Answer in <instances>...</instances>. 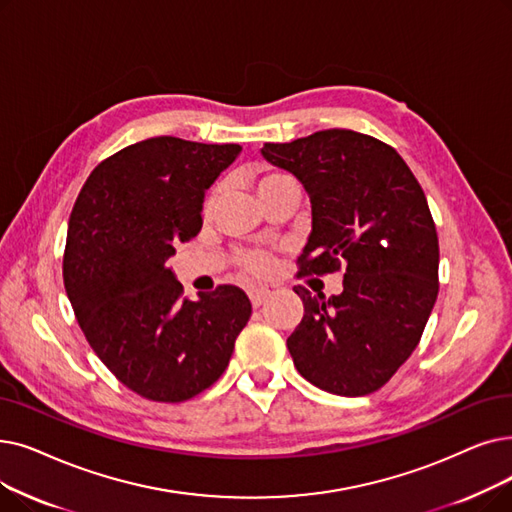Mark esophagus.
<instances>
[{"label": "esophagus", "instance_id": "34e87169", "mask_svg": "<svg viewBox=\"0 0 512 512\" xmlns=\"http://www.w3.org/2000/svg\"><path fill=\"white\" fill-rule=\"evenodd\" d=\"M268 297H270V288L268 286H253V288H249V299H251L253 307H259Z\"/></svg>", "mask_w": 512, "mask_h": 512}]
</instances>
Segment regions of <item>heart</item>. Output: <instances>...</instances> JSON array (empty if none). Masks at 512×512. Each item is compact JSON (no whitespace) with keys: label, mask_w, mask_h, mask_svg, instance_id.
Returning <instances> with one entry per match:
<instances>
[{"label":"heart","mask_w":512,"mask_h":512,"mask_svg":"<svg viewBox=\"0 0 512 512\" xmlns=\"http://www.w3.org/2000/svg\"><path fill=\"white\" fill-rule=\"evenodd\" d=\"M284 177H286V175H282V173H265V175H261L259 180H257V194L263 192L265 188H270L272 184L284 180ZM217 194H219L217 188H213V190L209 192L207 201H205V205H203L205 215H209V213L213 211V207H215V203H217ZM240 263H242V268L247 270V272H251V274H265V272H270V268H272V257H270L268 253L251 251V253L240 255Z\"/></svg>","instance_id":"obj_1"}]
</instances>
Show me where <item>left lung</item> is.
<instances>
[{"label": "left lung", "instance_id": "8db88e82", "mask_svg": "<svg viewBox=\"0 0 512 512\" xmlns=\"http://www.w3.org/2000/svg\"><path fill=\"white\" fill-rule=\"evenodd\" d=\"M261 157L309 196L301 274L345 265L341 295L295 286L305 311L286 347L299 374L343 397L381 389L416 349L439 291L425 192L391 146L351 129L263 144Z\"/></svg>", "mask_w": 512, "mask_h": 512}]
</instances>
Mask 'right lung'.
<instances>
[{"instance_id": "obj_1", "label": "right lung", "mask_w": 512, "mask_h": 512, "mask_svg": "<svg viewBox=\"0 0 512 512\" xmlns=\"http://www.w3.org/2000/svg\"><path fill=\"white\" fill-rule=\"evenodd\" d=\"M238 144L148 138L102 161L79 192L62 261L87 343L117 379L152 402L211 387L251 318L238 286L182 299L167 259L203 228L205 192Z\"/></svg>"}]
</instances>
